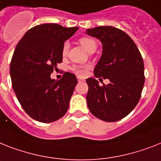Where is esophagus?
<instances>
[{
  "label": "esophagus",
  "instance_id": "34e87169",
  "mask_svg": "<svg viewBox=\"0 0 161 161\" xmlns=\"http://www.w3.org/2000/svg\"><path fill=\"white\" fill-rule=\"evenodd\" d=\"M77 80H78V82L85 81V79H83V78H81V77H78V78H77Z\"/></svg>",
  "mask_w": 161,
  "mask_h": 161
}]
</instances>
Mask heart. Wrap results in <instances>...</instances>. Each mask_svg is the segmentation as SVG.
<instances>
[{
    "label": "heart",
    "mask_w": 161,
    "mask_h": 161,
    "mask_svg": "<svg viewBox=\"0 0 161 161\" xmlns=\"http://www.w3.org/2000/svg\"><path fill=\"white\" fill-rule=\"evenodd\" d=\"M80 42L83 46L84 48L86 49L88 53L91 49L96 48L97 47L96 42L90 38H81L80 39ZM68 47V42H65L64 45H63V47H62V53H63V55H65L67 53ZM86 69H87V66H76V65H75V66H73L71 67V71L73 72H75L76 75H80V76H83V75H85L86 74Z\"/></svg>",
    "instance_id": "obj_1"
}]
</instances>
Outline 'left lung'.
I'll list each match as a JSON object with an SVG mask.
<instances>
[{"label": "left lung", "instance_id": "obj_1", "mask_svg": "<svg viewBox=\"0 0 161 161\" xmlns=\"http://www.w3.org/2000/svg\"><path fill=\"white\" fill-rule=\"evenodd\" d=\"M86 34L102 43L95 77L110 81L100 86L95 78L86 79L87 105L98 119L116 122L129 114L140 99L145 82L143 59L133 40L117 28L99 26L86 30Z\"/></svg>", "mask_w": 161, "mask_h": 161}]
</instances>
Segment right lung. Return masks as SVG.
Returning <instances> with one entry per match:
<instances>
[{
  "label": "right lung",
  "instance_id": "obj_1",
  "mask_svg": "<svg viewBox=\"0 0 161 161\" xmlns=\"http://www.w3.org/2000/svg\"><path fill=\"white\" fill-rule=\"evenodd\" d=\"M79 29L42 24L25 33L18 42L10 67L13 90L28 115L52 123L66 114L77 84L75 75L65 72L59 80L51 78L62 62L65 41Z\"/></svg>",
  "mask_w": 161,
  "mask_h": 161
}]
</instances>
